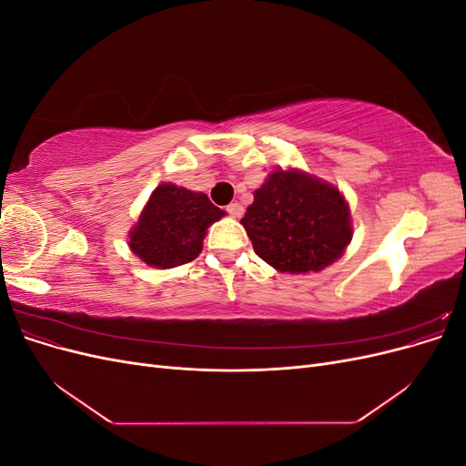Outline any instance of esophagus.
<instances>
[{
    "mask_svg": "<svg viewBox=\"0 0 466 466\" xmlns=\"http://www.w3.org/2000/svg\"><path fill=\"white\" fill-rule=\"evenodd\" d=\"M228 214H229L231 218H237V219H238V218H243L245 208H243L241 204H237V202H235V204H229V206H228Z\"/></svg>",
    "mask_w": 466,
    "mask_h": 466,
    "instance_id": "obj_1",
    "label": "esophagus"
}]
</instances>
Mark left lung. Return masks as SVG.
I'll list each match as a JSON object with an SVG mask.
<instances>
[{
    "label": "left lung",
    "instance_id": "1",
    "mask_svg": "<svg viewBox=\"0 0 466 466\" xmlns=\"http://www.w3.org/2000/svg\"><path fill=\"white\" fill-rule=\"evenodd\" d=\"M257 255L279 272H320L344 255L351 218L342 192L298 168H276L241 219Z\"/></svg>",
    "mask_w": 466,
    "mask_h": 466
}]
</instances>
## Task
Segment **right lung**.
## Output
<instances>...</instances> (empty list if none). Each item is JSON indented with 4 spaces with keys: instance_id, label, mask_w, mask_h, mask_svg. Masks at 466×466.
I'll list each match as a JSON object with an SVG mask.
<instances>
[{
    "instance_id": "1",
    "label": "right lung",
    "mask_w": 466,
    "mask_h": 466,
    "mask_svg": "<svg viewBox=\"0 0 466 466\" xmlns=\"http://www.w3.org/2000/svg\"><path fill=\"white\" fill-rule=\"evenodd\" d=\"M223 216L206 194L165 182L151 192L128 245L149 266L175 268L200 255L208 228Z\"/></svg>"
}]
</instances>
